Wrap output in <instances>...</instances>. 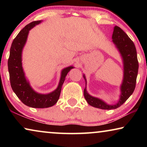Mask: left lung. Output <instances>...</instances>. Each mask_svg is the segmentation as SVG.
<instances>
[{
	"label": "left lung",
	"mask_w": 147,
	"mask_h": 147,
	"mask_svg": "<svg viewBox=\"0 0 147 147\" xmlns=\"http://www.w3.org/2000/svg\"><path fill=\"white\" fill-rule=\"evenodd\" d=\"M112 41L119 50L124 62V79L121 86V95L119 101L114 105H108L102 100L89 95L86 88L84 90V98L90 106L104 110L116 109L127 100L135 89L138 75V61L133 41L118 26L114 27ZM84 78L86 80L84 76Z\"/></svg>",
	"instance_id": "8db88e82"
}]
</instances>
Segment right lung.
<instances>
[{"mask_svg": "<svg viewBox=\"0 0 147 147\" xmlns=\"http://www.w3.org/2000/svg\"><path fill=\"white\" fill-rule=\"evenodd\" d=\"M41 21H33L26 25L18 34L12 43L10 55L8 59V69L11 86L13 92L26 106L36 108L51 107L56 104L61 94V87L65 76L69 70L74 68L69 66L62 70L59 86L55 91L48 94H40L35 92L25 79L21 62L22 50L27 41L28 33Z\"/></svg>", "mask_w": 147, "mask_h": 147, "instance_id": "right-lung-1", "label": "right lung"}]
</instances>
